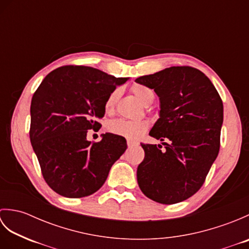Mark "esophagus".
Segmentation results:
<instances>
[{
	"label": "esophagus",
	"mask_w": 249,
	"mask_h": 249,
	"mask_svg": "<svg viewBox=\"0 0 249 249\" xmlns=\"http://www.w3.org/2000/svg\"><path fill=\"white\" fill-rule=\"evenodd\" d=\"M137 144H138V143H137V142H134V141H130V140H128V141H127V145H128V147H129V149H130V147H133V146H136Z\"/></svg>",
	"instance_id": "obj_1"
}]
</instances>
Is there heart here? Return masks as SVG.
<instances>
[{"mask_svg":"<svg viewBox=\"0 0 249 249\" xmlns=\"http://www.w3.org/2000/svg\"><path fill=\"white\" fill-rule=\"evenodd\" d=\"M135 96L139 99V102L144 105L149 106L153 103L155 98L154 92L149 87L143 86V84H135L131 88ZM121 96V91L119 89H113L107 98L105 100L104 109L106 113H112L115 108V105ZM149 128V123L146 121H126V120H114L111 121L108 125V129L110 133L115 134L118 136L125 137V138L130 140H136L139 137L143 135Z\"/></svg>","mask_w":249,"mask_h":249,"instance_id":"1","label":"heart"}]
</instances>
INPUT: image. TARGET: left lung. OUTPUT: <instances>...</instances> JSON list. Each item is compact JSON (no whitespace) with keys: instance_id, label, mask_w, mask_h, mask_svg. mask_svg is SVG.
Masks as SVG:
<instances>
[{"instance_id":"left-lung-1","label":"left lung","mask_w":249,"mask_h":249,"mask_svg":"<svg viewBox=\"0 0 249 249\" xmlns=\"http://www.w3.org/2000/svg\"><path fill=\"white\" fill-rule=\"evenodd\" d=\"M136 82L153 89L160 100V119L150 136L162 142L144 144L137 169L139 187L147 198L174 204L202 186L218 155L224 106L213 83L190 66H172Z\"/></svg>"}]
</instances>
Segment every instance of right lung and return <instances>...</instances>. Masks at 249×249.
<instances>
[{"label": "right lung", "mask_w": 249, "mask_h": 249, "mask_svg": "<svg viewBox=\"0 0 249 249\" xmlns=\"http://www.w3.org/2000/svg\"><path fill=\"white\" fill-rule=\"evenodd\" d=\"M127 80L93 67L66 65L48 73L35 91L30 139L45 181L56 194L82 198L97 192L127 149L118 135L106 133L99 142L87 139L88 130L102 127L106 98Z\"/></svg>", "instance_id": "1"}]
</instances>
